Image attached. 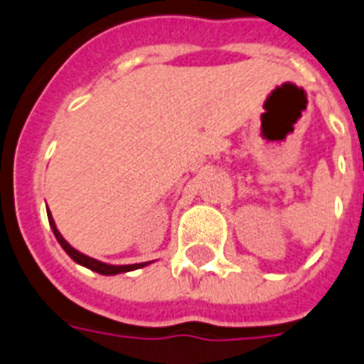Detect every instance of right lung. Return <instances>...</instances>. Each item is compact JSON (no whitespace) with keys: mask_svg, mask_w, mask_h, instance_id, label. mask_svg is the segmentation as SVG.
<instances>
[{"mask_svg":"<svg viewBox=\"0 0 364 364\" xmlns=\"http://www.w3.org/2000/svg\"><path fill=\"white\" fill-rule=\"evenodd\" d=\"M47 216H49L50 230H53V233H55L56 241L60 243L62 249L66 250L68 256H70V258H72L74 262H77L80 266L89 267V269L100 273V275H117V273L132 272V269H138V267H144L150 264V262H142V264H129V266H112V264H104V262H100V260H95V258H91V256H87V255H83V252H80V250H75L72 245L68 243L66 239L62 237L60 232L56 230V224H55V220H53V216H50L49 208H47Z\"/></svg>","mask_w":364,"mask_h":364,"instance_id":"right-lung-1","label":"right lung"}]
</instances>
